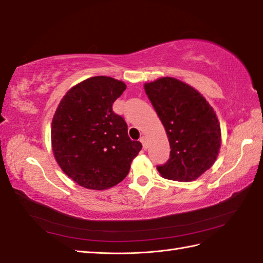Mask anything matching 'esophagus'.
Wrapping results in <instances>:
<instances>
[{
	"label": "esophagus",
	"instance_id": "esophagus-1",
	"mask_svg": "<svg viewBox=\"0 0 263 263\" xmlns=\"http://www.w3.org/2000/svg\"><path fill=\"white\" fill-rule=\"evenodd\" d=\"M139 141L142 142L144 149H146V148H147V141H146V137H145V136H142V137H141V139H139Z\"/></svg>",
	"mask_w": 263,
	"mask_h": 263
}]
</instances>
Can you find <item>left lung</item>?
I'll use <instances>...</instances> for the list:
<instances>
[{
	"mask_svg": "<svg viewBox=\"0 0 263 263\" xmlns=\"http://www.w3.org/2000/svg\"><path fill=\"white\" fill-rule=\"evenodd\" d=\"M145 93L167 132L170 158L157 165L163 178L192 181L212 167L221 144L216 112L193 88L173 77L145 84Z\"/></svg>",
	"mask_w": 263,
	"mask_h": 263,
	"instance_id": "left-lung-1",
	"label": "left lung"
}]
</instances>
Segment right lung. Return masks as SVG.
<instances>
[{"mask_svg":"<svg viewBox=\"0 0 263 263\" xmlns=\"http://www.w3.org/2000/svg\"><path fill=\"white\" fill-rule=\"evenodd\" d=\"M126 89L111 77H90L63 96L53 117L52 149L64 174L80 186L102 191L119 184L142 149L128 136L112 104Z\"/></svg>","mask_w":263,"mask_h":263,"instance_id":"1","label":"right lung"}]
</instances>
